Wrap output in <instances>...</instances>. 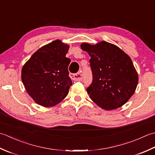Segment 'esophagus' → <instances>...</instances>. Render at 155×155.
I'll return each mask as SVG.
<instances>
[{
  "mask_svg": "<svg viewBox=\"0 0 155 155\" xmlns=\"http://www.w3.org/2000/svg\"><path fill=\"white\" fill-rule=\"evenodd\" d=\"M70 78L73 80L75 81H81L83 79V74H82V71H80L78 72L77 74H70Z\"/></svg>",
  "mask_w": 155,
  "mask_h": 155,
  "instance_id": "34e87169",
  "label": "esophagus"
}]
</instances>
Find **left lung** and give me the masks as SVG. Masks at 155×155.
Returning a JSON list of instances; mask_svg holds the SVG:
<instances>
[{"mask_svg":"<svg viewBox=\"0 0 155 155\" xmlns=\"http://www.w3.org/2000/svg\"><path fill=\"white\" fill-rule=\"evenodd\" d=\"M81 47L91 57L93 80L86 90L91 100L106 110L124 105L133 95L138 81L130 57L106 41L95 45L84 43Z\"/></svg>","mask_w":155,"mask_h":155,"instance_id":"left-lung-1","label":"left lung"}]
</instances>
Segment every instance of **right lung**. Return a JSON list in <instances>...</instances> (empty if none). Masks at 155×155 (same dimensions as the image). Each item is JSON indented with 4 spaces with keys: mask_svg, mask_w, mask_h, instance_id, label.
I'll use <instances>...</instances> for the list:
<instances>
[{
    "mask_svg": "<svg viewBox=\"0 0 155 155\" xmlns=\"http://www.w3.org/2000/svg\"><path fill=\"white\" fill-rule=\"evenodd\" d=\"M69 45L60 40L41 47L26 62L21 71L22 81L35 102L44 107L53 106L67 96L72 85L65 55Z\"/></svg>",
    "mask_w": 155,
    "mask_h": 155,
    "instance_id": "obj_1",
    "label": "right lung"
}]
</instances>
